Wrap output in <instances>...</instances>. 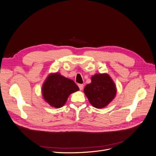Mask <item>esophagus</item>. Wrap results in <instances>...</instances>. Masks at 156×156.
<instances>
[{"label": "esophagus", "mask_w": 156, "mask_h": 156, "mask_svg": "<svg viewBox=\"0 0 156 156\" xmlns=\"http://www.w3.org/2000/svg\"><path fill=\"white\" fill-rule=\"evenodd\" d=\"M78 86H79V89L81 90H82L83 89V87H84L83 84H78Z\"/></svg>", "instance_id": "obj_1"}]
</instances>
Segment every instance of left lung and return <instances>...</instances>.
<instances>
[{"mask_svg": "<svg viewBox=\"0 0 156 156\" xmlns=\"http://www.w3.org/2000/svg\"><path fill=\"white\" fill-rule=\"evenodd\" d=\"M91 83L84 88L89 102L94 107H106L115 98L116 93L115 84L107 74H96L92 77Z\"/></svg>", "mask_w": 156, "mask_h": 156, "instance_id": "8db88e82", "label": "left lung"}]
</instances>
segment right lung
Returning a JSON list of instances; mask_svg holds the SVG:
<instances>
[{
	"label": "right lung",
	"mask_w": 156,
	"mask_h": 156,
	"mask_svg": "<svg viewBox=\"0 0 156 156\" xmlns=\"http://www.w3.org/2000/svg\"><path fill=\"white\" fill-rule=\"evenodd\" d=\"M79 90L73 80L58 73L51 74L42 87V95L49 104L56 108L62 107L69 94Z\"/></svg>",
	"instance_id": "1"
}]
</instances>
